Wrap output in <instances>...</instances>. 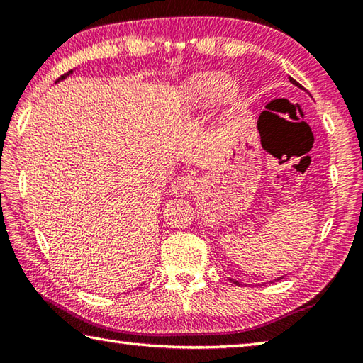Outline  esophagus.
Wrapping results in <instances>:
<instances>
[{"instance_id": "1", "label": "esophagus", "mask_w": 363, "mask_h": 363, "mask_svg": "<svg viewBox=\"0 0 363 363\" xmlns=\"http://www.w3.org/2000/svg\"><path fill=\"white\" fill-rule=\"evenodd\" d=\"M195 176L192 174H182L177 177V179L173 182V186H171V194L177 195V196H186L190 190L195 187Z\"/></svg>"}]
</instances>
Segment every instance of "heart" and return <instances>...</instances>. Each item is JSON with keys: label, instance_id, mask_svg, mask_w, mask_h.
Returning <instances> with one entry per match:
<instances>
[{"label": "heart", "instance_id": "obj_1", "mask_svg": "<svg viewBox=\"0 0 363 363\" xmlns=\"http://www.w3.org/2000/svg\"><path fill=\"white\" fill-rule=\"evenodd\" d=\"M219 96L225 102H230L237 96V86L220 73L206 72L190 77L182 88V99L194 108H205Z\"/></svg>", "mask_w": 363, "mask_h": 363}]
</instances>
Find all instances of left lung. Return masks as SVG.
<instances>
[{
  "mask_svg": "<svg viewBox=\"0 0 363 363\" xmlns=\"http://www.w3.org/2000/svg\"><path fill=\"white\" fill-rule=\"evenodd\" d=\"M290 82L293 83V84H296V86H301L298 82H296V79H293V78H290ZM277 280H280V279H277ZM233 284H235V285H238V281H233Z\"/></svg>",
  "mask_w": 363,
  "mask_h": 363,
  "instance_id": "8db88e82",
  "label": "left lung"
}]
</instances>
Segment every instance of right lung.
I'll return each mask as SVG.
<instances>
[{"instance_id":"1","label":"right lung","mask_w":363,"mask_h":363,"mask_svg":"<svg viewBox=\"0 0 363 363\" xmlns=\"http://www.w3.org/2000/svg\"><path fill=\"white\" fill-rule=\"evenodd\" d=\"M70 73H72V70H69V72H67V73H65V75H62V77H60V78L57 79V82H60V79H64L65 77H69V75H70Z\"/></svg>"}]
</instances>
